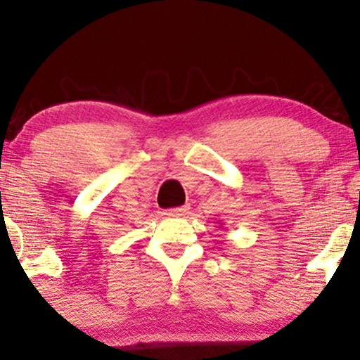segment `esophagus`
Returning <instances> with one entry per match:
<instances>
[{"label":"esophagus","mask_w":360,"mask_h":360,"mask_svg":"<svg viewBox=\"0 0 360 360\" xmlns=\"http://www.w3.org/2000/svg\"><path fill=\"white\" fill-rule=\"evenodd\" d=\"M189 213V208L188 206H181V208H172L169 210L167 214H171V217H184V214Z\"/></svg>","instance_id":"esophagus-1"}]
</instances>
